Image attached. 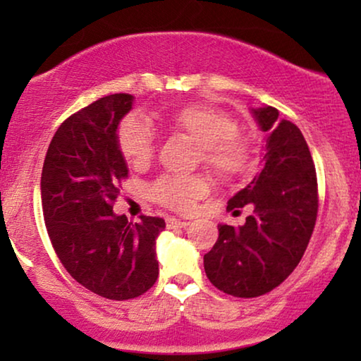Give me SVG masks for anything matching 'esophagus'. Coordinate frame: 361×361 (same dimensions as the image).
Instances as JSON below:
<instances>
[{
    "instance_id": "1",
    "label": "esophagus",
    "mask_w": 361,
    "mask_h": 361,
    "mask_svg": "<svg viewBox=\"0 0 361 361\" xmlns=\"http://www.w3.org/2000/svg\"><path fill=\"white\" fill-rule=\"evenodd\" d=\"M166 224H167V228H185V226H189L190 221L179 220V219H174V216H169V219H166Z\"/></svg>"
}]
</instances>
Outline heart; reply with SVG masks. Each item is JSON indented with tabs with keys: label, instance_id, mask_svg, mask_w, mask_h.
<instances>
[{
	"label": "heart",
	"instance_id": "obj_1",
	"mask_svg": "<svg viewBox=\"0 0 361 361\" xmlns=\"http://www.w3.org/2000/svg\"><path fill=\"white\" fill-rule=\"evenodd\" d=\"M166 126L177 136L199 146L200 161L225 180L243 179L253 171V149L238 133L236 121L207 105H187L166 118ZM118 147L135 169L151 164L156 151L154 131L140 118H126L118 130ZM210 190L209 177L162 176L149 187L151 199L176 212H189Z\"/></svg>",
	"mask_w": 361,
	"mask_h": 361
}]
</instances>
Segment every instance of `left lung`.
<instances>
[{
	"instance_id": "left-lung-1",
	"label": "left lung",
	"mask_w": 361,
	"mask_h": 361,
	"mask_svg": "<svg viewBox=\"0 0 361 361\" xmlns=\"http://www.w3.org/2000/svg\"><path fill=\"white\" fill-rule=\"evenodd\" d=\"M266 133L263 169L231 197L226 210L251 205L245 225H219V240L204 256L207 278L235 298H258L299 264L317 219V176L309 146L294 123L273 106L251 108Z\"/></svg>"
}]
</instances>
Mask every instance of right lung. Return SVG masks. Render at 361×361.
I'll return each instance as SVG.
<instances>
[{
  "instance_id": "1",
  "label": "right lung",
  "mask_w": 361,
  "mask_h": 361,
  "mask_svg": "<svg viewBox=\"0 0 361 361\" xmlns=\"http://www.w3.org/2000/svg\"><path fill=\"white\" fill-rule=\"evenodd\" d=\"M135 97L115 93L93 102L59 126L41 176L49 238L68 274L102 298L145 294L159 274L157 216L128 221L113 212L128 164L118 147V126Z\"/></svg>"
}]
</instances>
